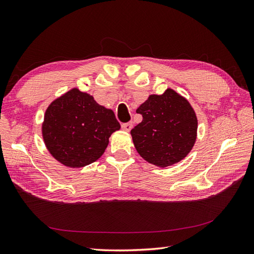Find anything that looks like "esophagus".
Here are the masks:
<instances>
[{"mask_svg": "<svg viewBox=\"0 0 254 254\" xmlns=\"http://www.w3.org/2000/svg\"><path fill=\"white\" fill-rule=\"evenodd\" d=\"M132 128V123H125V124L122 125V129L124 130V131H130Z\"/></svg>", "mask_w": 254, "mask_h": 254, "instance_id": "34e87169", "label": "esophagus"}]
</instances>
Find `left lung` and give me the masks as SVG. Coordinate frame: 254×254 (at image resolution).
Masks as SVG:
<instances>
[{"mask_svg":"<svg viewBox=\"0 0 254 254\" xmlns=\"http://www.w3.org/2000/svg\"><path fill=\"white\" fill-rule=\"evenodd\" d=\"M143 116L130 133L144 160L166 168L183 160L192 149L197 119L189 101L172 88L162 95H149L136 109Z\"/></svg>","mask_w":254,"mask_h":254,"instance_id":"1","label":"left lung"}]
</instances>
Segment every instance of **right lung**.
I'll use <instances>...</instances> for the list:
<instances>
[{
	"label": "right lung",
	"instance_id": "add662e5",
	"mask_svg": "<svg viewBox=\"0 0 254 254\" xmlns=\"http://www.w3.org/2000/svg\"><path fill=\"white\" fill-rule=\"evenodd\" d=\"M120 128L111 109L74 87L47 108L42 133L54 159L66 167L82 168L100 158L109 138Z\"/></svg>",
	"mask_w": 254,
	"mask_h": 254
}]
</instances>
